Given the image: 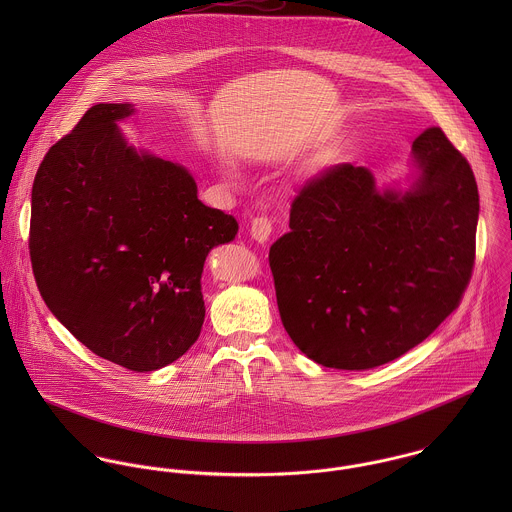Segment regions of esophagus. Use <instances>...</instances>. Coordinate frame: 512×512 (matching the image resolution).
Instances as JSON below:
<instances>
[{
  "label": "esophagus",
  "instance_id": "34e87169",
  "mask_svg": "<svg viewBox=\"0 0 512 512\" xmlns=\"http://www.w3.org/2000/svg\"><path fill=\"white\" fill-rule=\"evenodd\" d=\"M250 234L260 244L268 242V238L272 236V222H270V219H266V217H256V219L250 222Z\"/></svg>",
  "mask_w": 512,
  "mask_h": 512
}]
</instances>
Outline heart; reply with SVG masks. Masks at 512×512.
Masks as SVG:
<instances>
[{"label": "heart", "mask_w": 512, "mask_h": 512, "mask_svg": "<svg viewBox=\"0 0 512 512\" xmlns=\"http://www.w3.org/2000/svg\"><path fill=\"white\" fill-rule=\"evenodd\" d=\"M226 173H228V177H232V179L236 177V175H234V171H226Z\"/></svg>", "instance_id": "b5f03b06"}]
</instances>
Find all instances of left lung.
I'll return each mask as SVG.
<instances>
[{"instance_id": "obj_1", "label": "left lung", "mask_w": 512, "mask_h": 512, "mask_svg": "<svg viewBox=\"0 0 512 512\" xmlns=\"http://www.w3.org/2000/svg\"><path fill=\"white\" fill-rule=\"evenodd\" d=\"M408 187H376L337 165L293 199L270 248L282 323L317 365L368 370L432 335L459 305L475 264L479 193L439 128L412 144Z\"/></svg>"}]
</instances>
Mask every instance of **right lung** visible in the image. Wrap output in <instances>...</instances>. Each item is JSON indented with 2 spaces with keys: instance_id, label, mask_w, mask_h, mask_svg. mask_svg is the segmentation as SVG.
Returning <instances> with one entry per match:
<instances>
[{
  "instance_id": "obj_1",
  "label": "right lung",
  "mask_w": 512,
  "mask_h": 512,
  "mask_svg": "<svg viewBox=\"0 0 512 512\" xmlns=\"http://www.w3.org/2000/svg\"><path fill=\"white\" fill-rule=\"evenodd\" d=\"M134 104H96L45 155L29 254L51 313L94 355L136 372L183 357L205 321L209 252L238 222L197 199L187 167L128 144Z\"/></svg>"
}]
</instances>
